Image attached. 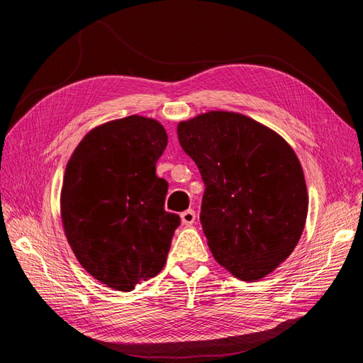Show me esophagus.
Listing matches in <instances>:
<instances>
[{"instance_id":"1","label":"esophagus","mask_w":363,"mask_h":363,"mask_svg":"<svg viewBox=\"0 0 363 363\" xmlns=\"http://www.w3.org/2000/svg\"><path fill=\"white\" fill-rule=\"evenodd\" d=\"M182 224L184 225H192L195 223V218H196V213L192 211V208H189V211H184L182 215Z\"/></svg>"}]
</instances>
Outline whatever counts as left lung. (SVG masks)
Listing matches in <instances>:
<instances>
[{
	"instance_id": "obj_1",
	"label": "left lung",
	"mask_w": 363,
	"mask_h": 363,
	"mask_svg": "<svg viewBox=\"0 0 363 363\" xmlns=\"http://www.w3.org/2000/svg\"><path fill=\"white\" fill-rule=\"evenodd\" d=\"M177 135L206 191L200 221L219 265L244 281L267 277L303 235L309 196L301 163L277 131L238 112L180 121Z\"/></svg>"
}]
</instances>
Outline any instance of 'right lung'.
<instances>
[{"instance_id": "1", "label": "right lung", "mask_w": 363, "mask_h": 363, "mask_svg": "<svg viewBox=\"0 0 363 363\" xmlns=\"http://www.w3.org/2000/svg\"><path fill=\"white\" fill-rule=\"evenodd\" d=\"M168 145L159 121L130 115L94 127L65 169L60 218L80 265L130 292L167 263L180 218L164 212L168 183L156 163Z\"/></svg>"}]
</instances>
